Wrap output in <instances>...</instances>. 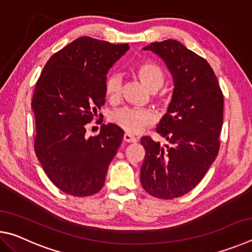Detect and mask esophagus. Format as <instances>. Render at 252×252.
Returning <instances> with one entry per match:
<instances>
[{
	"instance_id": "esophagus-1",
	"label": "esophagus",
	"mask_w": 252,
	"mask_h": 252,
	"mask_svg": "<svg viewBox=\"0 0 252 252\" xmlns=\"http://www.w3.org/2000/svg\"><path fill=\"white\" fill-rule=\"evenodd\" d=\"M123 141H125V142H130V143H134V142L138 141V139H136L135 136L129 134V133H125V135H123Z\"/></svg>"
}]
</instances>
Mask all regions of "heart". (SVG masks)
Instances as JSON below:
<instances>
[{
  "label": "heart",
  "mask_w": 252,
  "mask_h": 252,
  "mask_svg": "<svg viewBox=\"0 0 252 252\" xmlns=\"http://www.w3.org/2000/svg\"><path fill=\"white\" fill-rule=\"evenodd\" d=\"M135 72L141 82L150 91H157L164 83V74L159 65L152 62H142L135 66ZM105 94L110 100H117L121 94L122 76L110 74L104 83ZM155 114L150 110L121 108L110 114V121L129 133H139L155 122Z\"/></svg>",
  "instance_id": "heart-1"
}]
</instances>
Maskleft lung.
<instances>
[{
  "mask_svg": "<svg viewBox=\"0 0 252 252\" xmlns=\"http://www.w3.org/2000/svg\"><path fill=\"white\" fill-rule=\"evenodd\" d=\"M149 50L163 60L174 89L157 132L168 144L141 138L146 150L140 180L159 199L181 197L193 189L218 156L223 94L210 64L176 40L152 42Z\"/></svg>",
  "mask_w": 252,
  "mask_h": 252,
  "instance_id": "left-lung-1",
  "label": "left lung"
}]
</instances>
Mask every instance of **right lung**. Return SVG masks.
Listing matches in <instances>:
<instances>
[{
    "instance_id": "1",
    "label": "right lung",
    "mask_w": 252,
    "mask_h": 252,
    "mask_svg": "<svg viewBox=\"0 0 252 252\" xmlns=\"http://www.w3.org/2000/svg\"><path fill=\"white\" fill-rule=\"evenodd\" d=\"M129 49L126 43L79 37L50 58L37 80L31 103L34 151L46 176L67 194L88 197L104 186L125 133L109 123L88 138L87 123L104 104L109 69Z\"/></svg>"
}]
</instances>
